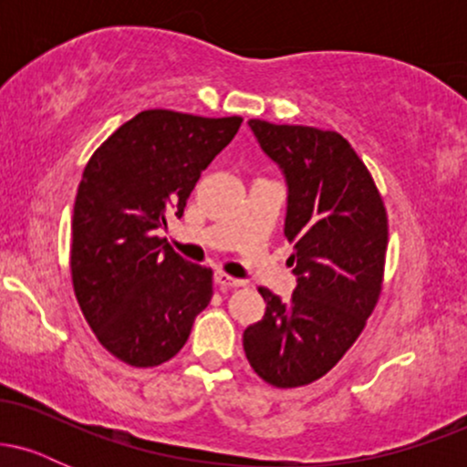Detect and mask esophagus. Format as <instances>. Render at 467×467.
<instances>
[{
  "label": "esophagus",
  "instance_id": "1",
  "mask_svg": "<svg viewBox=\"0 0 467 467\" xmlns=\"http://www.w3.org/2000/svg\"><path fill=\"white\" fill-rule=\"evenodd\" d=\"M215 283L222 289H230V287H244L245 283L239 281V278H233L228 275H223V272H215Z\"/></svg>",
  "mask_w": 467,
  "mask_h": 467
}]
</instances>
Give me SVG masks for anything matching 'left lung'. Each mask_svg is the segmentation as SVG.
Here are the masks:
<instances>
[{
    "instance_id": "left-lung-1",
    "label": "left lung",
    "mask_w": 467,
    "mask_h": 467,
    "mask_svg": "<svg viewBox=\"0 0 467 467\" xmlns=\"http://www.w3.org/2000/svg\"><path fill=\"white\" fill-rule=\"evenodd\" d=\"M287 182L285 237L298 283L283 303L259 287L265 314L244 331V351L276 389L312 384L336 367L378 305L389 217L368 169L337 131L250 120Z\"/></svg>"
}]
</instances>
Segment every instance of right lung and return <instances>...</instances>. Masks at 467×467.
Segmentation results:
<instances>
[{
  "instance_id": "add662e5",
  "label": "right lung",
  "mask_w": 467,
  "mask_h": 467,
  "mask_svg": "<svg viewBox=\"0 0 467 467\" xmlns=\"http://www.w3.org/2000/svg\"><path fill=\"white\" fill-rule=\"evenodd\" d=\"M241 122L147 109L85 166L72 217L74 294L100 345L125 364L171 360L211 303V267L182 259L158 230L169 215L182 217L202 171Z\"/></svg>"
}]
</instances>
